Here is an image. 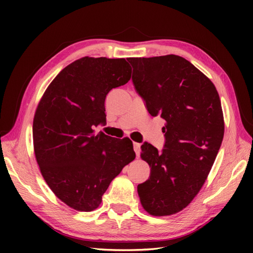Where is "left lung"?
<instances>
[{"instance_id":"left-lung-1","label":"left lung","mask_w":253,"mask_h":253,"mask_svg":"<svg viewBox=\"0 0 253 253\" xmlns=\"http://www.w3.org/2000/svg\"><path fill=\"white\" fill-rule=\"evenodd\" d=\"M112 62L85 56L69 64L45 90L34 118L41 174L62 202L80 212L98 209L111 181L136 158L129 138L102 128L106 94L130 79L114 72Z\"/></svg>"}]
</instances>
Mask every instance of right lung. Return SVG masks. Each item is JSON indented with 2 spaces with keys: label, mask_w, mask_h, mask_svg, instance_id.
<instances>
[{
  "label": "right lung",
  "mask_w": 253,
  "mask_h": 253,
  "mask_svg": "<svg viewBox=\"0 0 253 253\" xmlns=\"http://www.w3.org/2000/svg\"><path fill=\"white\" fill-rule=\"evenodd\" d=\"M144 76L132 79L152 116L163 118L164 148L142 146L151 168L138 185L142 208L153 216L180 212L201 190L224 136L221 101L211 80L184 57H149Z\"/></svg>",
  "instance_id": "1"
}]
</instances>
